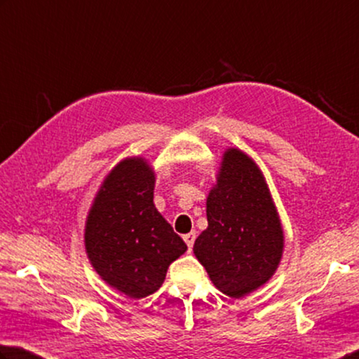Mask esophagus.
<instances>
[{
  "label": "esophagus",
  "mask_w": 359,
  "mask_h": 359,
  "mask_svg": "<svg viewBox=\"0 0 359 359\" xmlns=\"http://www.w3.org/2000/svg\"><path fill=\"white\" fill-rule=\"evenodd\" d=\"M184 240H185V243L188 246V251H191V248L194 245V240H196V233H194V232L187 233V236H184Z\"/></svg>",
  "instance_id": "1"
}]
</instances>
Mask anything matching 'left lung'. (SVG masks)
Instances as JSON below:
<instances>
[{
  "instance_id": "left-lung-1",
  "label": "left lung",
  "mask_w": 359,
  "mask_h": 359,
  "mask_svg": "<svg viewBox=\"0 0 359 359\" xmlns=\"http://www.w3.org/2000/svg\"><path fill=\"white\" fill-rule=\"evenodd\" d=\"M207 221L193 251L221 292L240 298L269 281L283 256L281 223L262 172L237 149L224 154Z\"/></svg>"
}]
</instances>
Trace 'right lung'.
Returning a JSON list of instances; mask_svg holds the SVG:
<instances>
[{"label":"right lung","mask_w":359,"mask_h":359,"mask_svg":"<svg viewBox=\"0 0 359 359\" xmlns=\"http://www.w3.org/2000/svg\"><path fill=\"white\" fill-rule=\"evenodd\" d=\"M152 169L142 158L117 165L90 208L84 243L105 281L132 298L157 292L187 245L154 205Z\"/></svg>","instance_id":"1"}]
</instances>
